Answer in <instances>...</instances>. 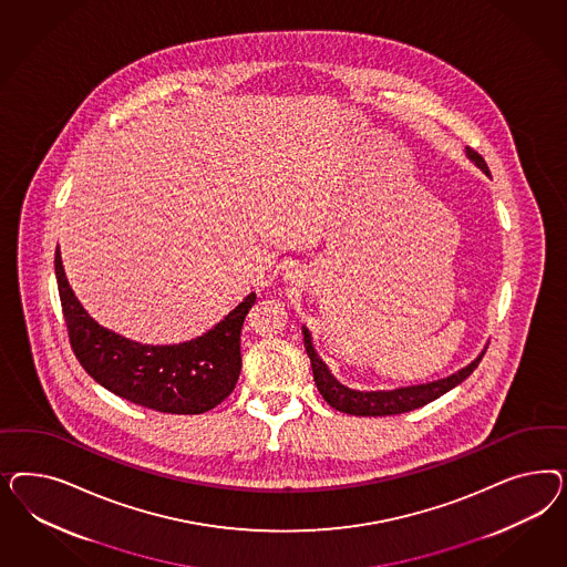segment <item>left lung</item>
<instances>
[{"label":"left lung","mask_w":567,"mask_h":567,"mask_svg":"<svg viewBox=\"0 0 567 567\" xmlns=\"http://www.w3.org/2000/svg\"><path fill=\"white\" fill-rule=\"evenodd\" d=\"M465 154L484 174H491L486 162L482 159V155L478 152L465 147ZM303 343H306V351H308V358L311 361L316 386H318L320 395L324 396L328 405L339 410V412L349 413V415H374V417L377 415H395V413L412 412V410L429 405L430 401L445 395L451 389L462 384L465 378L470 377L478 368L482 355H484V353H481L476 360L472 361L470 365L462 368L460 372H455L451 377L441 378V380H434V382H429V384L403 386V389H395V391L361 393V391L347 389L337 378L330 374L327 363L320 360V355L316 353L313 343H311V334H309V330L306 327H303Z\"/></svg>","instance_id":"1"}]
</instances>
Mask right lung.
<instances>
[{
  "mask_svg": "<svg viewBox=\"0 0 567 567\" xmlns=\"http://www.w3.org/2000/svg\"><path fill=\"white\" fill-rule=\"evenodd\" d=\"M55 278L70 347L86 374L110 393L162 413L214 410L235 391L240 374V328L256 303L247 295L206 334L178 344H141L100 327L70 289L55 251Z\"/></svg>",
  "mask_w": 567,
  "mask_h": 567,
  "instance_id": "right-lung-1",
  "label": "right lung"
}]
</instances>
